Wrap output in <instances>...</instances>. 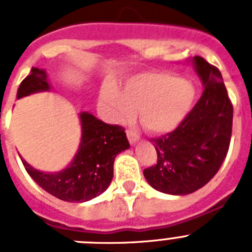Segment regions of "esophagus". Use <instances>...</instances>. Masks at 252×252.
<instances>
[{
    "instance_id": "obj_1",
    "label": "esophagus",
    "mask_w": 252,
    "mask_h": 252,
    "mask_svg": "<svg viewBox=\"0 0 252 252\" xmlns=\"http://www.w3.org/2000/svg\"><path fill=\"white\" fill-rule=\"evenodd\" d=\"M126 135H127V139L130 141V144H135L136 141H139V136H137L136 132H133V131L127 130L126 131Z\"/></svg>"
}]
</instances>
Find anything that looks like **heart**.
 Masks as SVG:
<instances>
[{
    "mask_svg": "<svg viewBox=\"0 0 252 252\" xmlns=\"http://www.w3.org/2000/svg\"><path fill=\"white\" fill-rule=\"evenodd\" d=\"M194 97V87L189 81L151 70L126 79L121 91L112 83L104 84L99 93V108L108 122L132 119L139 108L140 120L149 132L165 133L186 119Z\"/></svg>",
    "mask_w": 252,
    "mask_h": 252,
    "instance_id": "b5f03b06",
    "label": "heart"
}]
</instances>
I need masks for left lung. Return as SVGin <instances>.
I'll return each instance as SVG.
<instances>
[{
  "mask_svg": "<svg viewBox=\"0 0 252 252\" xmlns=\"http://www.w3.org/2000/svg\"><path fill=\"white\" fill-rule=\"evenodd\" d=\"M204 91L173 132L153 139L158 161L144 170L161 193L186 195L206 186L221 168L232 132L233 107L221 72L201 57L192 59Z\"/></svg>",
  "mask_w": 252,
  "mask_h": 252,
  "instance_id": "obj_1",
  "label": "left lung"
}]
</instances>
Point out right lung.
Returning a JSON list of instances; mask_svg holds the SVG:
<instances>
[{"instance_id": "add662e5", "label": "right lung", "mask_w": 252, "mask_h": 252, "mask_svg": "<svg viewBox=\"0 0 252 252\" xmlns=\"http://www.w3.org/2000/svg\"><path fill=\"white\" fill-rule=\"evenodd\" d=\"M50 91L48 73L32 68L21 82L17 99L37 92ZM82 136L79 148L66 168L57 173H45L32 168L22 159V164L32 179L44 190L65 202L91 201L108 188L113 178V162L117 154L130 148L125 128L107 125L90 112L79 113Z\"/></svg>"}]
</instances>
